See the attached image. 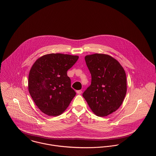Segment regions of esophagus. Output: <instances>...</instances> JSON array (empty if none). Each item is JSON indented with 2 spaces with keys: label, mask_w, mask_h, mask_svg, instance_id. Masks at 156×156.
I'll return each mask as SVG.
<instances>
[{
  "label": "esophagus",
  "mask_w": 156,
  "mask_h": 156,
  "mask_svg": "<svg viewBox=\"0 0 156 156\" xmlns=\"http://www.w3.org/2000/svg\"><path fill=\"white\" fill-rule=\"evenodd\" d=\"M76 92H77V94H81L82 92V91L81 90H78L76 91Z\"/></svg>",
  "instance_id": "1"
}]
</instances>
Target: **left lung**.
Here are the masks:
<instances>
[{
	"mask_svg": "<svg viewBox=\"0 0 156 156\" xmlns=\"http://www.w3.org/2000/svg\"><path fill=\"white\" fill-rule=\"evenodd\" d=\"M85 59L91 84L83 97L97 116H108L121 106L125 98L126 72L117 60L108 55L95 53L86 56Z\"/></svg>",
	"mask_w": 156,
	"mask_h": 156,
	"instance_id": "left-lung-1",
	"label": "left lung"
}]
</instances>
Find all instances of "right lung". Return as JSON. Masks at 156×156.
Instances as JSON below:
<instances>
[{"label":"right lung","mask_w":156,"mask_h":156,"mask_svg":"<svg viewBox=\"0 0 156 156\" xmlns=\"http://www.w3.org/2000/svg\"><path fill=\"white\" fill-rule=\"evenodd\" d=\"M78 59V56L51 53L38 58L32 66L29 74V92L45 114L60 115L76 95L67 72Z\"/></svg>","instance_id":"right-lung-1"}]
</instances>
